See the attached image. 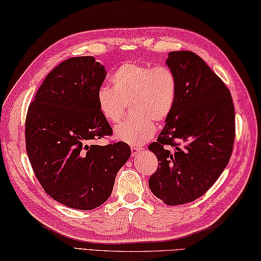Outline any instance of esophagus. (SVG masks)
<instances>
[{
	"instance_id": "esophagus-1",
	"label": "esophagus",
	"mask_w": 261,
	"mask_h": 261,
	"mask_svg": "<svg viewBox=\"0 0 261 261\" xmlns=\"http://www.w3.org/2000/svg\"><path fill=\"white\" fill-rule=\"evenodd\" d=\"M130 150H132V155H133V156H136V155H139L142 151H143V147H140V146H132Z\"/></svg>"
}]
</instances>
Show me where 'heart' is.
Returning <instances> with one entry per match:
<instances>
[{
	"label": "heart",
	"instance_id": "1",
	"mask_svg": "<svg viewBox=\"0 0 261 261\" xmlns=\"http://www.w3.org/2000/svg\"><path fill=\"white\" fill-rule=\"evenodd\" d=\"M110 81L112 87L101 86L96 92L101 115L116 124L124 115L125 102L130 101L134 117L116 126L115 137L129 145H142L154 134L153 120L165 121L174 109L178 92L176 75L166 66L125 62Z\"/></svg>",
	"mask_w": 261,
	"mask_h": 261
}]
</instances>
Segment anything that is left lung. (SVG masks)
<instances>
[{"label":"left lung","instance_id":"8db88e82","mask_svg":"<svg viewBox=\"0 0 261 261\" xmlns=\"http://www.w3.org/2000/svg\"><path fill=\"white\" fill-rule=\"evenodd\" d=\"M178 92L158 141L149 145L159 161L149 179L156 198L168 205L203 195L227 166L235 139L232 96L223 81L191 51L169 52Z\"/></svg>","mask_w":261,"mask_h":261}]
</instances>
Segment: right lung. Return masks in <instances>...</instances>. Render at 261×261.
<instances>
[{"label": "right lung", "mask_w": 261, "mask_h": 261, "mask_svg": "<svg viewBox=\"0 0 261 261\" xmlns=\"http://www.w3.org/2000/svg\"><path fill=\"white\" fill-rule=\"evenodd\" d=\"M106 76L94 57L68 59L48 73L28 108L24 134L34 173L53 200L72 209L105 203L130 156L124 142L92 144L112 134L96 102Z\"/></svg>", "instance_id": "1"}]
</instances>
